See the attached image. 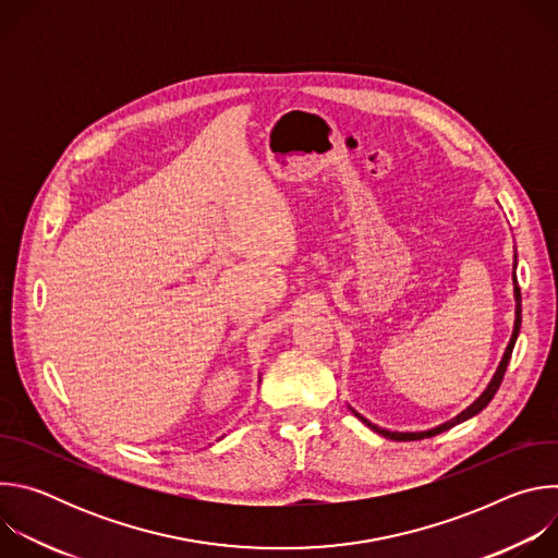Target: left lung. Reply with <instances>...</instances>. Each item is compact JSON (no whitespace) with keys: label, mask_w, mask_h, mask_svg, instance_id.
Segmentation results:
<instances>
[{"label":"left lung","mask_w":558,"mask_h":558,"mask_svg":"<svg viewBox=\"0 0 558 558\" xmlns=\"http://www.w3.org/2000/svg\"><path fill=\"white\" fill-rule=\"evenodd\" d=\"M514 265H517V260H514ZM514 300H517V317H514V331H512V338H510V344H508V349H506V353H504V360H501V364H499V368H497V373H495V377H493V381H490V386L486 388V392L480 397V400H476L470 409H465L461 415H457L452 422H448V424H444V426H439V428H433V430H428V433H390V430H384V428H379V426H375V424H371L368 420H364L362 415H357L371 430H375V433H379V435H384L386 439H395V441H415V439H424V437H433V435H439V433H444V430H448V428H452V426H457L459 422H463V420H468V417H472V415H476L480 411H484L488 404H490V400L495 397V392L499 390V386H501V381H504V375H506V368H508V362H510V357H512V349H514V342H517V336H519V329H521V289H519V284H517V278H514Z\"/></svg>","instance_id":"obj_1"}]
</instances>
